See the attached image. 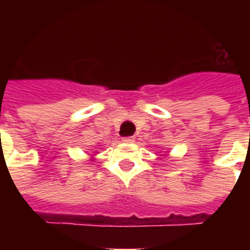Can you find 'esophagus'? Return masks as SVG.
<instances>
[{
	"instance_id": "1",
	"label": "esophagus",
	"mask_w": 250,
	"mask_h": 250,
	"mask_svg": "<svg viewBox=\"0 0 250 250\" xmlns=\"http://www.w3.org/2000/svg\"><path fill=\"white\" fill-rule=\"evenodd\" d=\"M122 141L125 142V143H134V142H135V138H134V136H125Z\"/></svg>"
}]
</instances>
